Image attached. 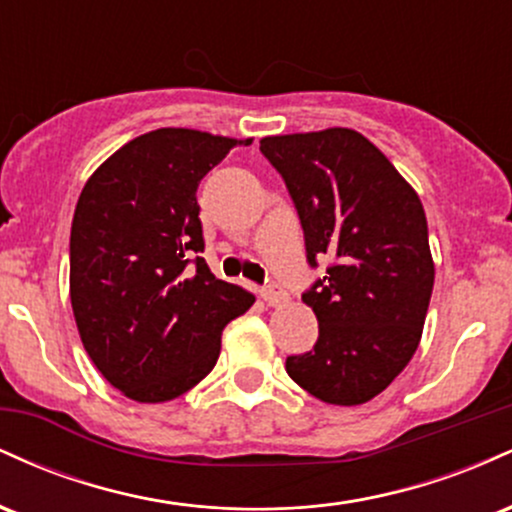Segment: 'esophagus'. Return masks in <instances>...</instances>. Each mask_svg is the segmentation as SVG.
Wrapping results in <instances>:
<instances>
[{"label":"esophagus","instance_id":"obj_1","mask_svg":"<svg viewBox=\"0 0 512 512\" xmlns=\"http://www.w3.org/2000/svg\"><path fill=\"white\" fill-rule=\"evenodd\" d=\"M262 298L267 305H281V303H286V298L289 296H286L279 286H267V289H262Z\"/></svg>","mask_w":512,"mask_h":512}]
</instances>
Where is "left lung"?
I'll list each match as a JSON object with an SVG mask.
<instances>
[{"label":"left lung","instance_id":"left-lung-1","mask_svg":"<svg viewBox=\"0 0 512 512\" xmlns=\"http://www.w3.org/2000/svg\"><path fill=\"white\" fill-rule=\"evenodd\" d=\"M260 151L286 182L310 267L327 262L303 293L320 337L286 358V373L327 404L368 402L402 373L424 332L436 269L421 199L354 129L264 137Z\"/></svg>","mask_w":512,"mask_h":512}]
</instances>
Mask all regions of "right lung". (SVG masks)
Masks as SVG:
<instances>
[{
  "instance_id": "right-lung-1",
  "label": "right lung",
  "mask_w": 512,
  "mask_h": 512,
  "mask_svg": "<svg viewBox=\"0 0 512 512\" xmlns=\"http://www.w3.org/2000/svg\"><path fill=\"white\" fill-rule=\"evenodd\" d=\"M236 144L252 139L154 129L117 149L76 202L69 238L76 327L103 378L134 402H168L207 378L223 327L255 303L199 257L197 187Z\"/></svg>"
}]
</instances>
